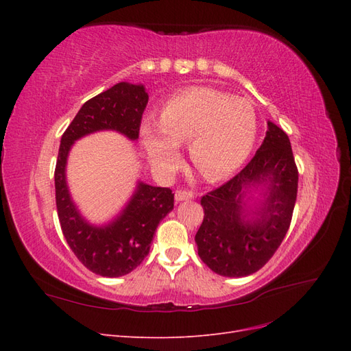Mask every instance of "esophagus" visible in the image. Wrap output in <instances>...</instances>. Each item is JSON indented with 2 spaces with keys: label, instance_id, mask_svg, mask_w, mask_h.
I'll list each match as a JSON object with an SVG mask.
<instances>
[{
  "label": "esophagus",
  "instance_id": "obj_1",
  "mask_svg": "<svg viewBox=\"0 0 351 351\" xmlns=\"http://www.w3.org/2000/svg\"><path fill=\"white\" fill-rule=\"evenodd\" d=\"M196 195L193 190H187V189H182V190H177L176 192V200L177 202H183V200H190L193 199Z\"/></svg>",
  "mask_w": 351,
  "mask_h": 351
}]
</instances>
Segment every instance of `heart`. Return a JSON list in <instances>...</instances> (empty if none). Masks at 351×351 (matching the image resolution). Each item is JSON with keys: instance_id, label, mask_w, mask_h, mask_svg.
Returning a JSON list of instances; mask_svg holds the SVG:
<instances>
[{"instance_id": "b5f03b06", "label": "heart", "mask_w": 351, "mask_h": 351, "mask_svg": "<svg viewBox=\"0 0 351 351\" xmlns=\"http://www.w3.org/2000/svg\"><path fill=\"white\" fill-rule=\"evenodd\" d=\"M258 132V117L246 99L210 88H192L169 97L159 114L142 124V139L151 162L174 168L177 146L187 145L192 162L208 180H221L244 162Z\"/></svg>"}]
</instances>
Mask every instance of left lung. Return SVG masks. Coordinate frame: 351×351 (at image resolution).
Wrapping results in <instances>:
<instances>
[{
    "label": "left lung",
    "instance_id": "left-lung-1",
    "mask_svg": "<svg viewBox=\"0 0 351 351\" xmlns=\"http://www.w3.org/2000/svg\"><path fill=\"white\" fill-rule=\"evenodd\" d=\"M263 181L270 183V195L255 213V222L244 223L243 190ZM297 186L299 169L289 136L268 121L267 136L249 164L200 199L205 217L195 236L200 259L222 277H246L259 271L290 228Z\"/></svg>",
    "mask_w": 351,
    "mask_h": 351
}]
</instances>
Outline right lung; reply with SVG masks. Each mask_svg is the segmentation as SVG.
<instances>
[{"label":"right lung","mask_w":351,"mask_h":351,"mask_svg":"<svg viewBox=\"0 0 351 351\" xmlns=\"http://www.w3.org/2000/svg\"><path fill=\"white\" fill-rule=\"evenodd\" d=\"M142 84L121 82L83 104L62 133L56 165V202L61 231L76 258L101 277H121L136 269L149 253L155 230L174 208V193L168 187L141 183L123 214L107 227H92L79 215L66 183L70 147L82 136L98 130H117L137 139L147 105Z\"/></svg>","instance_id":"1"}]
</instances>
